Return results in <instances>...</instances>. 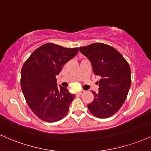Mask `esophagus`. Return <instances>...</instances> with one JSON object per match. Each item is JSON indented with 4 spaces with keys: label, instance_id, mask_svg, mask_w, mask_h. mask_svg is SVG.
Returning <instances> with one entry per match:
<instances>
[{
    "label": "esophagus",
    "instance_id": "esophagus-1",
    "mask_svg": "<svg viewBox=\"0 0 151 151\" xmlns=\"http://www.w3.org/2000/svg\"><path fill=\"white\" fill-rule=\"evenodd\" d=\"M84 93H85L84 91H81L78 92L77 94H78V95H79V96H81V95H82V94H83Z\"/></svg>",
    "mask_w": 151,
    "mask_h": 151
}]
</instances>
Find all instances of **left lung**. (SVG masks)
<instances>
[{"label": "left lung", "instance_id": "left-lung-1", "mask_svg": "<svg viewBox=\"0 0 151 151\" xmlns=\"http://www.w3.org/2000/svg\"><path fill=\"white\" fill-rule=\"evenodd\" d=\"M91 61L93 73L101 77L99 93L92 91L94 99L88 105L89 111L99 118L115 114L124 103L131 86V69L124 57L113 47L101 43L80 47Z\"/></svg>", "mask_w": 151, "mask_h": 151}]
</instances>
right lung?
Wrapping results in <instances>:
<instances>
[{"label":"right lung","mask_w":151,"mask_h":151,"mask_svg":"<svg viewBox=\"0 0 151 151\" xmlns=\"http://www.w3.org/2000/svg\"><path fill=\"white\" fill-rule=\"evenodd\" d=\"M78 48L47 43L36 49L24 63L21 88L27 104L38 117L48 122L60 120L74 99L67 88L58 89L56 75L77 54Z\"/></svg>","instance_id":"add662e5"}]
</instances>
